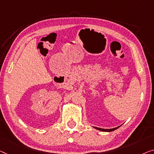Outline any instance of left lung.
<instances>
[{
	"instance_id": "left-lung-1",
	"label": "left lung",
	"mask_w": 154,
	"mask_h": 154,
	"mask_svg": "<svg viewBox=\"0 0 154 154\" xmlns=\"http://www.w3.org/2000/svg\"><path fill=\"white\" fill-rule=\"evenodd\" d=\"M118 127L113 128H111V129H104V128H98V127H94V128H96V129L100 130V131H107V132L113 131H114V130H116L117 128H118Z\"/></svg>"
}]
</instances>
